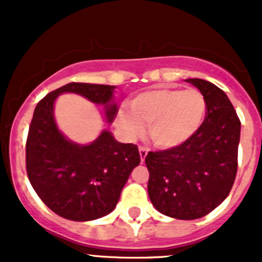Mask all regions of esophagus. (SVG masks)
I'll return each mask as SVG.
<instances>
[{"label":"esophagus","instance_id":"esophagus-1","mask_svg":"<svg viewBox=\"0 0 262 262\" xmlns=\"http://www.w3.org/2000/svg\"><path fill=\"white\" fill-rule=\"evenodd\" d=\"M139 154H140V160H142V163L145 160V156L148 154V148L145 147H139Z\"/></svg>","mask_w":262,"mask_h":262}]
</instances>
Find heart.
<instances>
[{
    "instance_id": "obj_1",
    "label": "heart",
    "mask_w": 262,
    "mask_h": 262,
    "mask_svg": "<svg viewBox=\"0 0 262 262\" xmlns=\"http://www.w3.org/2000/svg\"><path fill=\"white\" fill-rule=\"evenodd\" d=\"M131 110L117 113V126L128 138L148 131L160 148H174L193 138L202 126L207 111L205 96L198 89L155 88L134 97Z\"/></svg>"
}]
</instances>
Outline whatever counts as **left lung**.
Listing matches in <instances>:
<instances>
[{
	"label": "left lung",
	"instance_id": "1",
	"mask_svg": "<svg viewBox=\"0 0 262 262\" xmlns=\"http://www.w3.org/2000/svg\"><path fill=\"white\" fill-rule=\"evenodd\" d=\"M205 96L206 118L186 143L148 152V195L166 216L193 221L221 205L237 172L240 119L223 90L201 78H187Z\"/></svg>",
	"mask_w": 262,
	"mask_h": 262
}]
</instances>
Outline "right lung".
I'll list each match as a JSON object with an SVG mask.
<instances>
[{
	"label": "right lung",
	"instance_id": "obj_1",
	"mask_svg": "<svg viewBox=\"0 0 262 262\" xmlns=\"http://www.w3.org/2000/svg\"><path fill=\"white\" fill-rule=\"evenodd\" d=\"M114 89L71 82L48 93L34 110L26 142L27 176L46 206L69 221H94L110 214L140 155L135 144L117 142L107 129L86 145L68 140L53 118L55 99L61 93L80 94L105 106L111 123L118 113L111 102Z\"/></svg>",
	"mask_w": 262,
	"mask_h": 262
}]
</instances>
